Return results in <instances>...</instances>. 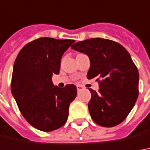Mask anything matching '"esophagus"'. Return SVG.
Returning <instances> with one entry per match:
<instances>
[{"instance_id": "obj_1", "label": "esophagus", "mask_w": 150, "mask_h": 150, "mask_svg": "<svg viewBox=\"0 0 150 150\" xmlns=\"http://www.w3.org/2000/svg\"><path fill=\"white\" fill-rule=\"evenodd\" d=\"M76 87H77V89H78V91H80V90L83 89V87L82 86V85H77Z\"/></svg>"}]
</instances>
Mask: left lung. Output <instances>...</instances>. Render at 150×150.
Here are the masks:
<instances>
[{
    "mask_svg": "<svg viewBox=\"0 0 150 150\" xmlns=\"http://www.w3.org/2000/svg\"><path fill=\"white\" fill-rule=\"evenodd\" d=\"M71 48L88 56L87 78H98L99 83L98 93L88 88L92 95L88 111L93 122L105 127L120 124L139 94V72L129 52L117 42L100 38L78 42Z\"/></svg>",
    "mask_w": 150,
    "mask_h": 150,
    "instance_id": "8db88e82",
    "label": "left lung"
}]
</instances>
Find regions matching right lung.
I'll use <instances>...</instances> for the list:
<instances>
[{
    "label": "right lung",
    "instance_id": "add662e5",
    "mask_svg": "<svg viewBox=\"0 0 150 150\" xmlns=\"http://www.w3.org/2000/svg\"><path fill=\"white\" fill-rule=\"evenodd\" d=\"M74 42L40 38L24 46L15 59L12 95L25 120L39 131L57 130L67 121L77 88L74 84L54 86L52 77L59 74L62 55Z\"/></svg>",
    "mask_w": 150,
    "mask_h": 150
}]
</instances>
